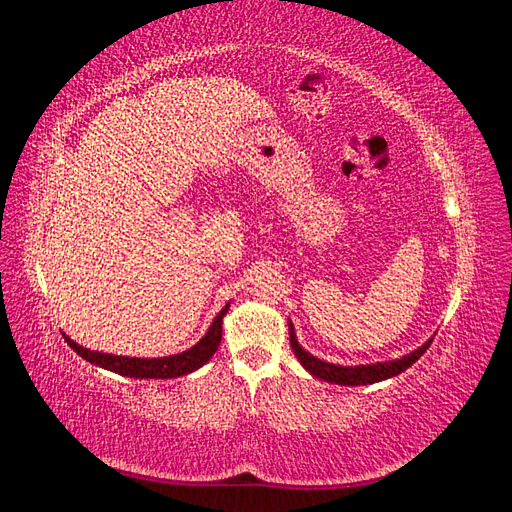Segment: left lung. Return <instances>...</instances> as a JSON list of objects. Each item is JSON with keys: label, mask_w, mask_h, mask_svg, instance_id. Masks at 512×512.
I'll use <instances>...</instances> for the list:
<instances>
[{"label": "left lung", "mask_w": 512, "mask_h": 512, "mask_svg": "<svg viewBox=\"0 0 512 512\" xmlns=\"http://www.w3.org/2000/svg\"><path fill=\"white\" fill-rule=\"evenodd\" d=\"M288 331H290V346L294 350V356H297L299 363L309 371V374L331 382V384H344V386H361V384H374L386 378H393L401 371H406L412 363H416L421 356L427 352V348L431 346L433 339H427V342L416 348L414 352L401 356V359H393V361H384V363H369V365H354V367H344V365H333L327 361L316 359L314 354H309L307 350L301 348L297 333H294L292 322H288Z\"/></svg>", "instance_id": "left-lung-1"}]
</instances>
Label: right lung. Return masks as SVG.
<instances>
[{
	"mask_svg": "<svg viewBox=\"0 0 512 512\" xmlns=\"http://www.w3.org/2000/svg\"><path fill=\"white\" fill-rule=\"evenodd\" d=\"M230 303H226L222 307V312L213 318L209 331L205 333V337L200 339L198 344H194L192 348H188L185 352L179 354H170V356H160V359H136V356H117V354H106V352H96L83 348L76 342H72L70 337H66L68 346L81 354L85 361H89L91 365L104 367L108 371H115L119 376H128V378H179L185 374H192L198 367H203L211 356L218 350L220 342H222V320L228 312Z\"/></svg>",
	"mask_w": 512,
	"mask_h": 512,
	"instance_id": "right-lung-1",
	"label": "right lung"
}]
</instances>
